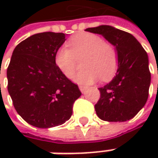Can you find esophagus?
I'll return each mask as SVG.
<instances>
[{
    "label": "esophagus",
    "mask_w": 158,
    "mask_h": 158,
    "mask_svg": "<svg viewBox=\"0 0 158 158\" xmlns=\"http://www.w3.org/2000/svg\"><path fill=\"white\" fill-rule=\"evenodd\" d=\"M79 89H80V90L82 91V93L85 94L86 91H87V89H88V87H86V86H79Z\"/></svg>",
    "instance_id": "34e87169"
}]
</instances>
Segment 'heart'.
<instances>
[{
    "label": "heart",
    "instance_id": "1",
    "mask_svg": "<svg viewBox=\"0 0 158 158\" xmlns=\"http://www.w3.org/2000/svg\"><path fill=\"white\" fill-rule=\"evenodd\" d=\"M69 48L61 46L55 54V63L68 78L74 76L76 69V58L83 54L86 57L82 67L85 69L74 76V81L81 84H92L99 78L103 81L112 77L118 66V54L115 48L99 36L92 33H81L68 42Z\"/></svg>",
    "mask_w": 158,
    "mask_h": 158
}]
</instances>
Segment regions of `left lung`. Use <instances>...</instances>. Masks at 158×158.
<instances>
[{
    "label": "left lung",
    "instance_id": "obj_1",
    "mask_svg": "<svg viewBox=\"0 0 158 158\" xmlns=\"http://www.w3.org/2000/svg\"><path fill=\"white\" fill-rule=\"evenodd\" d=\"M86 31L102 35L115 47L118 69L106 85L98 88L100 98L95 105L98 118L109 122L133 118L145 106L151 76L149 57L139 41L124 31L110 25L88 28Z\"/></svg>",
    "mask_w": 158,
    "mask_h": 158
}]
</instances>
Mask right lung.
Wrapping results in <instances>:
<instances>
[{
  "label": "right lung",
  "instance_id": "1",
  "mask_svg": "<svg viewBox=\"0 0 158 158\" xmlns=\"http://www.w3.org/2000/svg\"><path fill=\"white\" fill-rule=\"evenodd\" d=\"M66 34L42 32L22 41L7 69L8 90L17 113L30 125L50 128L69 120L82 95L55 63Z\"/></svg>",
  "mask_w": 158,
  "mask_h": 158
}]
</instances>
